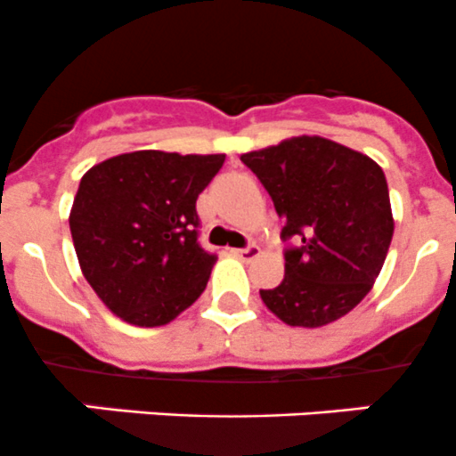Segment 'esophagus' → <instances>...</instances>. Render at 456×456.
Here are the masks:
<instances>
[{
	"label": "esophagus",
	"instance_id": "1",
	"mask_svg": "<svg viewBox=\"0 0 456 456\" xmlns=\"http://www.w3.org/2000/svg\"><path fill=\"white\" fill-rule=\"evenodd\" d=\"M232 252L234 256H239V259H243V261H252L255 259V256H259V246H255V243H252V246H246V248H234V250H230Z\"/></svg>",
	"mask_w": 456,
	"mask_h": 456
}]
</instances>
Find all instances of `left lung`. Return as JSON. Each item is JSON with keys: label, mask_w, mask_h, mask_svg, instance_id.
<instances>
[{"label": "left lung", "mask_w": 456, "mask_h": 456, "mask_svg": "<svg viewBox=\"0 0 456 456\" xmlns=\"http://www.w3.org/2000/svg\"><path fill=\"white\" fill-rule=\"evenodd\" d=\"M283 219L286 274L259 290L288 326L319 328L348 314L370 292L390 248L386 175L368 155L323 137L286 139L241 155Z\"/></svg>", "instance_id": "obj_1"}]
</instances>
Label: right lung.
I'll use <instances>...</instances> for the list:
<instances>
[{
	"label": "right lung",
	"instance_id": "add662e5",
	"mask_svg": "<svg viewBox=\"0 0 456 456\" xmlns=\"http://www.w3.org/2000/svg\"><path fill=\"white\" fill-rule=\"evenodd\" d=\"M224 159L134 151L81 177L70 234L86 281L112 314L166 326L200 299L217 255L197 241V197Z\"/></svg>",
	"mask_w": 456,
	"mask_h": 456
}]
</instances>
